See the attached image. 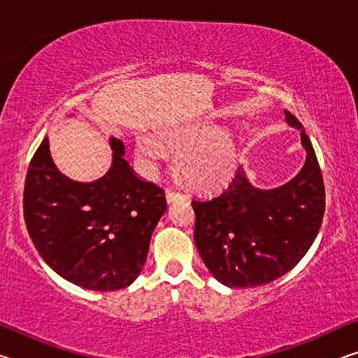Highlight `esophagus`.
<instances>
[{"mask_svg":"<svg viewBox=\"0 0 358 358\" xmlns=\"http://www.w3.org/2000/svg\"><path fill=\"white\" fill-rule=\"evenodd\" d=\"M166 199L167 202H175V201H180V199H185V194H181L180 191H172V189H167L166 191Z\"/></svg>","mask_w":358,"mask_h":358,"instance_id":"obj_1","label":"esophagus"}]
</instances>
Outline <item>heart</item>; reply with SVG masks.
<instances>
[{
  "instance_id": "1",
  "label": "heart",
  "mask_w": 358,
  "mask_h": 358,
  "mask_svg": "<svg viewBox=\"0 0 358 358\" xmlns=\"http://www.w3.org/2000/svg\"><path fill=\"white\" fill-rule=\"evenodd\" d=\"M171 150L178 151V167L199 187L221 185L232 175L237 161L234 136L211 124H187L169 131L164 142L153 136H141L136 142L138 157L150 167L167 159Z\"/></svg>"
}]
</instances>
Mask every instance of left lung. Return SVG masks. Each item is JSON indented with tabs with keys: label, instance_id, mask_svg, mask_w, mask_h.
I'll list each match as a JSON object with an SVG mask.
<instances>
[{
	"label": "left lung",
	"instance_id": "1",
	"mask_svg": "<svg viewBox=\"0 0 358 358\" xmlns=\"http://www.w3.org/2000/svg\"><path fill=\"white\" fill-rule=\"evenodd\" d=\"M306 148L301 171L289 183L262 191L238 167L224 189L192 201L194 241L203 264L229 287H257L286 275L310 250L322 224L325 187L305 128L289 110Z\"/></svg>",
	"mask_w": 358,
	"mask_h": 358
}]
</instances>
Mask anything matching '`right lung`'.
<instances>
[{"label": "right lung", "mask_w": 358, "mask_h": 358, "mask_svg": "<svg viewBox=\"0 0 358 358\" xmlns=\"http://www.w3.org/2000/svg\"><path fill=\"white\" fill-rule=\"evenodd\" d=\"M112 166L93 183L66 177L45 137L29 162L23 215L29 237L59 276L92 290L128 287L143 268L151 234L167 208L164 189L138 178L110 138Z\"/></svg>", "instance_id": "1"}]
</instances>
